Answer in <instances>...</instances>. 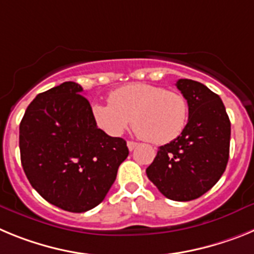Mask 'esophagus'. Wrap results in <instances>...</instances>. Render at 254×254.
<instances>
[{
  "instance_id": "34e87169",
  "label": "esophagus",
  "mask_w": 254,
  "mask_h": 254,
  "mask_svg": "<svg viewBox=\"0 0 254 254\" xmlns=\"http://www.w3.org/2000/svg\"><path fill=\"white\" fill-rule=\"evenodd\" d=\"M127 146H128L129 151H132L134 147L137 146V142H133V141H128V142H127Z\"/></svg>"
}]
</instances>
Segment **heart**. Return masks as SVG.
<instances>
[{
  "mask_svg": "<svg viewBox=\"0 0 254 254\" xmlns=\"http://www.w3.org/2000/svg\"><path fill=\"white\" fill-rule=\"evenodd\" d=\"M95 125L112 137L133 126L143 140L163 145L176 140L186 128L188 103L178 91L151 84H129L109 95V103L91 107Z\"/></svg>",
  "mask_w": 254,
  "mask_h": 254,
  "instance_id": "heart-1",
  "label": "heart"
}]
</instances>
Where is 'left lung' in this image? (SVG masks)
<instances>
[{"instance_id":"1","label":"left lung","mask_w":254,"mask_h":254,"mask_svg":"<svg viewBox=\"0 0 254 254\" xmlns=\"http://www.w3.org/2000/svg\"><path fill=\"white\" fill-rule=\"evenodd\" d=\"M176 85L188 103V122L176 140L159 147L146 174L167 198L185 202L206 193L225 172L230 121L207 86L188 78Z\"/></svg>"}]
</instances>
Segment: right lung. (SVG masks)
<instances>
[{
	"label": "right lung",
	"mask_w": 254,
	"mask_h": 254,
	"mask_svg": "<svg viewBox=\"0 0 254 254\" xmlns=\"http://www.w3.org/2000/svg\"><path fill=\"white\" fill-rule=\"evenodd\" d=\"M82 87L66 81L38 94L20 123L22 169L46 201L69 212L99 205L128 147L98 128Z\"/></svg>",
	"instance_id": "add662e5"
}]
</instances>
